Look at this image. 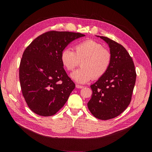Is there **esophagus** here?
<instances>
[{"mask_svg": "<svg viewBox=\"0 0 152 152\" xmlns=\"http://www.w3.org/2000/svg\"><path fill=\"white\" fill-rule=\"evenodd\" d=\"M76 87L77 89H82V88H83L84 86H80V85H78V84H76Z\"/></svg>", "mask_w": 152, "mask_h": 152, "instance_id": "34e87169", "label": "esophagus"}]
</instances>
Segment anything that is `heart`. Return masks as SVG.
I'll return each instance as SVG.
<instances>
[{"instance_id":"heart-1","label":"heart","mask_w":152,"mask_h":152,"mask_svg":"<svg viewBox=\"0 0 152 152\" xmlns=\"http://www.w3.org/2000/svg\"><path fill=\"white\" fill-rule=\"evenodd\" d=\"M82 60L81 68L73 72L71 77L79 84H85L92 77L97 79L107 73L111 64V56L100 43L93 40L77 44L75 52L67 47L61 53L62 65L68 71L73 70Z\"/></svg>"}]
</instances>
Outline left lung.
Instances as JSON below:
<instances>
[{"label":"left lung","instance_id":"left-lung-1","mask_svg":"<svg viewBox=\"0 0 152 152\" xmlns=\"http://www.w3.org/2000/svg\"><path fill=\"white\" fill-rule=\"evenodd\" d=\"M109 46L111 56L107 73L91 86L92 94L87 107L102 120L114 118L128 107L136 79L134 64L125 48L107 37L96 36Z\"/></svg>","mask_w":152,"mask_h":152}]
</instances>
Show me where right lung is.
Masks as SVG:
<instances>
[{
    "label": "right lung",
    "mask_w": 152,
    "mask_h": 152,
    "mask_svg": "<svg viewBox=\"0 0 152 152\" xmlns=\"http://www.w3.org/2000/svg\"><path fill=\"white\" fill-rule=\"evenodd\" d=\"M84 36L51 31L38 36L24 51L19 69L21 89L36 114L52 116L65 104L75 84L63 67L61 53L71 42Z\"/></svg>",
    "instance_id": "add662e5"
}]
</instances>
